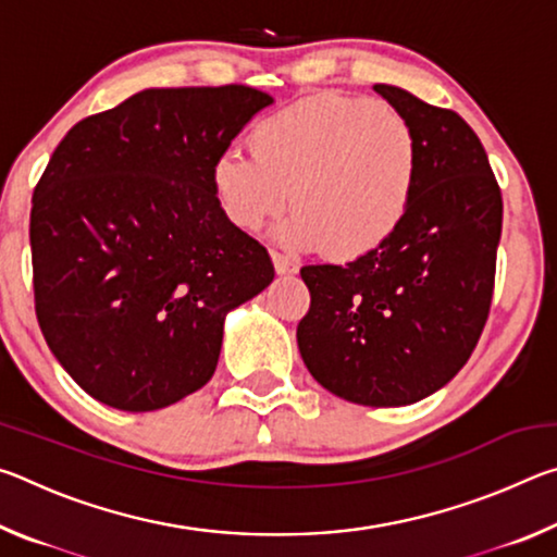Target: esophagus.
<instances>
[{"instance_id":"34e87169","label":"esophagus","mask_w":557,"mask_h":557,"mask_svg":"<svg viewBox=\"0 0 557 557\" xmlns=\"http://www.w3.org/2000/svg\"><path fill=\"white\" fill-rule=\"evenodd\" d=\"M270 258H272V265H275V272H277V275H295V272H297V265H295V262H292V260H289V258H285V256H280V252L272 250V252H270Z\"/></svg>"}]
</instances>
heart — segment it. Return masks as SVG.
Wrapping results in <instances>:
<instances>
[{
	"instance_id": "obj_1",
	"label": "heart",
	"mask_w": 557,
	"mask_h": 557,
	"mask_svg": "<svg viewBox=\"0 0 557 557\" xmlns=\"http://www.w3.org/2000/svg\"><path fill=\"white\" fill-rule=\"evenodd\" d=\"M252 154L223 152L211 184L235 228L258 231L285 209L280 240L338 260L381 250L410 213L420 139L403 112L371 98L319 92L262 117Z\"/></svg>"
}]
</instances>
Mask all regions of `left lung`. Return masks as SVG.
I'll use <instances>...</instances> for the list:
<instances>
[{"mask_svg":"<svg viewBox=\"0 0 557 557\" xmlns=\"http://www.w3.org/2000/svg\"><path fill=\"white\" fill-rule=\"evenodd\" d=\"M412 122L420 178L400 231L346 265H305L301 361L329 393L371 408L428 398L469 361L492 309L502 188L455 110L379 83Z\"/></svg>","mask_w":557,"mask_h":557,"instance_id":"obj_1","label":"left lung"}]
</instances>
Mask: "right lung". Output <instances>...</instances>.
<instances>
[{
	"mask_svg": "<svg viewBox=\"0 0 557 557\" xmlns=\"http://www.w3.org/2000/svg\"><path fill=\"white\" fill-rule=\"evenodd\" d=\"M270 102L250 86L149 88L55 147L32 199L36 319L96 400L147 412L199 391L225 314L275 277L211 184L215 159Z\"/></svg>",
	"mask_w": 557,
	"mask_h": 557,
	"instance_id": "obj_1",
	"label": "right lung"
}]
</instances>
